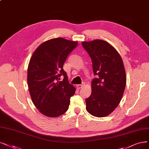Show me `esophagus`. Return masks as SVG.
<instances>
[{
  "label": "esophagus",
  "instance_id": "1",
  "mask_svg": "<svg viewBox=\"0 0 149 149\" xmlns=\"http://www.w3.org/2000/svg\"><path fill=\"white\" fill-rule=\"evenodd\" d=\"M84 85H83V84H81V85H77L76 87H77V89H80V88H81L82 87L84 86Z\"/></svg>",
  "mask_w": 149,
  "mask_h": 149
}]
</instances>
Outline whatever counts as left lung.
<instances>
[{
    "instance_id": "1",
    "label": "left lung",
    "mask_w": 149,
    "mask_h": 149,
    "mask_svg": "<svg viewBox=\"0 0 149 149\" xmlns=\"http://www.w3.org/2000/svg\"><path fill=\"white\" fill-rule=\"evenodd\" d=\"M92 60L94 75L91 94L86 99L88 112L96 117H106L117 108L126 83L122 57L111 44L102 40L81 43Z\"/></svg>"
}]
</instances>
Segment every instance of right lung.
<instances>
[{
    "label": "right lung",
    "instance_id": "add662e5",
    "mask_svg": "<svg viewBox=\"0 0 149 149\" xmlns=\"http://www.w3.org/2000/svg\"><path fill=\"white\" fill-rule=\"evenodd\" d=\"M78 42L58 37L42 43L33 53L27 68V84L33 104L40 113L57 117L68 111L75 87L63 65ZM63 74L64 79L59 81Z\"/></svg>",
    "mask_w": 149,
    "mask_h": 149
}]
</instances>
